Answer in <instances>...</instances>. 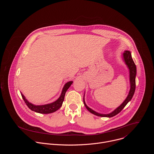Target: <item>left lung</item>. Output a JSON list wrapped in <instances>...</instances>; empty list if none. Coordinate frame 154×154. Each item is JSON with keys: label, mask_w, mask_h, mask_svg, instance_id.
I'll return each instance as SVG.
<instances>
[{"label": "left lung", "mask_w": 154, "mask_h": 154, "mask_svg": "<svg viewBox=\"0 0 154 154\" xmlns=\"http://www.w3.org/2000/svg\"><path fill=\"white\" fill-rule=\"evenodd\" d=\"M123 58L125 61V63L127 66L128 68L129 69V73H130V89L128 93V94L127 97V98L125 99V100L122 103V104L119 106L117 108H116L113 112L112 113H109V114H100L99 113L95 111H94L93 109L90 108V107L88 106L85 103L84 97H83V102L85 107L87 108L88 110L90 113L98 116H101V117H108V118H111L113 116H115V115H118L119 112H121L122 109L125 106V105L128 103L129 101L131 99V98L133 97V96L135 93V86H136V82H135V77H136V74H137V67L136 65L132 59V57H131V53L128 51H125L123 53Z\"/></svg>", "instance_id": "8db88e82"}]
</instances>
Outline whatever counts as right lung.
I'll list each match as a JSON object with an SVG mask.
<instances>
[{
  "label": "right lung",
  "mask_w": 154,
  "mask_h": 154,
  "mask_svg": "<svg viewBox=\"0 0 154 154\" xmlns=\"http://www.w3.org/2000/svg\"><path fill=\"white\" fill-rule=\"evenodd\" d=\"M73 83L72 81H70L67 82L66 83L63 87L61 94L60 96V97L55 100V102L51 103H48V104H45V105H35L32 104V103L29 102L25 97V96L22 94V97L24 99L26 104L27 105V106L31 109L32 111H34L36 113H41V114H49V113H52L53 112H56L57 110L61 106L62 103L63 102L64 99V96H65V93L66 92V91L68 90L69 88L70 87V86L71 85V84Z\"/></svg>",
  "instance_id": "obj_1"
}]
</instances>
